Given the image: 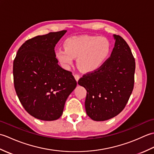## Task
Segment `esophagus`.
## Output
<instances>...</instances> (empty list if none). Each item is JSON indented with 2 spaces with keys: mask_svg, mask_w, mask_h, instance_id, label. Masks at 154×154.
Instances as JSON below:
<instances>
[{
  "mask_svg": "<svg viewBox=\"0 0 154 154\" xmlns=\"http://www.w3.org/2000/svg\"><path fill=\"white\" fill-rule=\"evenodd\" d=\"M74 77H75V80H76L77 81H78V80H79V78H80L79 75H78V74H75V75H74Z\"/></svg>",
  "mask_w": 154,
  "mask_h": 154,
  "instance_id": "1",
  "label": "esophagus"
}]
</instances>
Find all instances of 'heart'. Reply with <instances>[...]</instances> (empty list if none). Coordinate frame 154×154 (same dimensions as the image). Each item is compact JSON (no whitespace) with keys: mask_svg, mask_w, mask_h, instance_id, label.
I'll return each mask as SVG.
<instances>
[{"mask_svg":"<svg viewBox=\"0 0 154 154\" xmlns=\"http://www.w3.org/2000/svg\"><path fill=\"white\" fill-rule=\"evenodd\" d=\"M65 49H59L55 56L61 65L69 68L75 57L79 69L91 73L99 69L109 59L112 45L109 39L95 35H79L67 38L63 42Z\"/></svg>","mask_w":154,"mask_h":154,"instance_id":"obj_1","label":"heart"}]
</instances>
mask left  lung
Masks as SVG:
<instances>
[{
	"label": "left lung",
	"mask_w": 154,
	"mask_h": 154,
	"mask_svg": "<svg viewBox=\"0 0 154 154\" xmlns=\"http://www.w3.org/2000/svg\"><path fill=\"white\" fill-rule=\"evenodd\" d=\"M108 59L99 69L84 75L78 84L87 90V115L95 121L112 119L122 112L134 84L135 60L129 45L119 35Z\"/></svg>",
	"instance_id": "left-lung-1"
}]
</instances>
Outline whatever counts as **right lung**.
<instances>
[{"mask_svg":"<svg viewBox=\"0 0 154 154\" xmlns=\"http://www.w3.org/2000/svg\"><path fill=\"white\" fill-rule=\"evenodd\" d=\"M67 30L26 41L13 63L16 93L24 109L41 120L58 119L67 97L77 86L71 71L58 65L54 48Z\"/></svg>","mask_w":154,"mask_h":154,"instance_id":"1","label":"right lung"}]
</instances>
